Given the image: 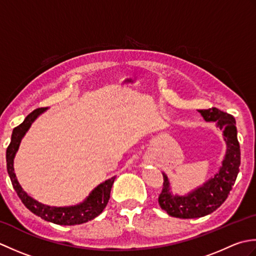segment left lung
Wrapping results in <instances>:
<instances>
[{
  "label": "left lung",
  "instance_id": "8db88e82",
  "mask_svg": "<svg viewBox=\"0 0 256 256\" xmlns=\"http://www.w3.org/2000/svg\"><path fill=\"white\" fill-rule=\"evenodd\" d=\"M198 112L204 121L216 122V126L224 131L226 152L222 166L214 177L186 196L172 194L168 177L162 172L164 184L158 197V204L162 210L175 218L194 219L212 214L228 198L240 170L241 153L236 136V118L216 108L199 110Z\"/></svg>",
  "mask_w": 256,
  "mask_h": 256
}]
</instances>
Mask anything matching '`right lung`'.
<instances>
[{
	"label": "right lung",
	"mask_w": 256,
	"mask_h": 256,
	"mask_svg": "<svg viewBox=\"0 0 256 256\" xmlns=\"http://www.w3.org/2000/svg\"><path fill=\"white\" fill-rule=\"evenodd\" d=\"M46 110L47 108H36L25 118L23 123L13 130L12 138H10V143L6 150V166L10 182H12L16 194H18L26 208L30 210L34 214L40 216L42 219L59 226H74L84 224V222L94 219L106 208L108 199H110L111 188L116 176L108 179V180L96 187L84 202L70 206H50L38 202L37 200L32 199L30 196L24 192L18 179H16L13 164L20 140L24 138L25 133L28 131L32 123Z\"/></svg>",
	"instance_id": "add662e5"
}]
</instances>
